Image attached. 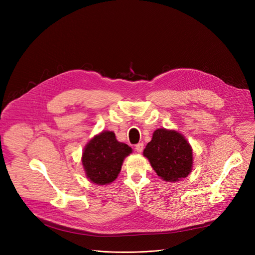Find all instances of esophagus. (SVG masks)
Instances as JSON below:
<instances>
[{
    "instance_id": "1",
    "label": "esophagus",
    "mask_w": 255,
    "mask_h": 255,
    "mask_svg": "<svg viewBox=\"0 0 255 255\" xmlns=\"http://www.w3.org/2000/svg\"><path fill=\"white\" fill-rule=\"evenodd\" d=\"M135 150L138 152V153H141L142 150H143V143L140 142V143H137L135 145Z\"/></svg>"
}]
</instances>
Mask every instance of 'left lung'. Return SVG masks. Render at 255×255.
I'll return each instance as SVG.
<instances>
[{
    "instance_id": "left-lung-1",
    "label": "left lung",
    "mask_w": 255,
    "mask_h": 255,
    "mask_svg": "<svg viewBox=\"0 0 255 255\" xmlns=\"http://www.w3.org/2000/svg\"><path fill=\"white\" fill-rule=\"evenodd\" d=\"M143 155L149 159L157 175L167 182L180 181L191 171V146L175 130L156 129L143 150Z\"/></svg>"
}]
</instances>
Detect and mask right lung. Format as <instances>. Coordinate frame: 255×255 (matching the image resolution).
<instances>
[{"label": "right lung", "mask_w": 255, "mask_h": 255, "mask_svg": "<svg viewBox=\"0 0 255 255\" xmlns=\"http://www.w3.org/2000/svg\"><path fill=\"white\" fill-rule=\"evenodd\" d=\"M132 148L116 139L113 132L105 130L87 143L82 163L88 179L98 185L110 184L117 179L123 159Z\"/></svg>", "instance_id": "right-lung-1"}]
</instances>
